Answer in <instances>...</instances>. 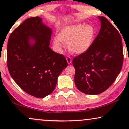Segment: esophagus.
<instances>
[{
    "instance_id": "34e87169",
    "label": "esophagus",
    "mask_w": 129,
    "mask_h": 129,
    "mask_svg": "<svg viewBox=\"0 0 129 129\" xmlns=\"http://www.w3.org/2000/svg\"><path fill=\"white\" fill-rule=\"evenodd\" d=\"M66 60L67 61L68 64H70V63H72V59H71V57H70V56H67Z\"/></svg>"
}]
</instances>
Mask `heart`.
Returning <instances> with one entry per match:
<instances>
[{
  "instance_id": "b5f03b06",
  "label": "heart",
  "mask_w": 129,
  "mask_h": 129,
  "mask_svg": "<svg viewBox=\"0 0 129 129\" xmlns=\"http://www.w3.org/2000/svg\"><path fill=\"white\" fill-rule=\"evenodd\" d=\"M96 36V30L92 25H72L63 28L54 38V45L62 48V42L69 44V49L76 54H81L88 50L92 45Z\"/></svg>"
}]
</instances>
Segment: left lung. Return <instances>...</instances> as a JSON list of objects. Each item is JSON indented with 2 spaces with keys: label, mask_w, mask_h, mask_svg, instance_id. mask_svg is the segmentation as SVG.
Listing matches in <instances>:
<instances>
[{
  "label": "left lung",
  "mask_w": 129,
  "mask_h": 129,
  "mask_svg": "<svg viewBox=\"0 0 129 129\" xmlns=\"http://www.w3.org/2000/svg\"><path fill=\"white\" fill-rule=\"evenodd\" d=\"M98 17L101 29L92 45L72 61L77 88L92 95L104 92L112 85L120 73L124 60L119 31L106 17Z\"/></svg>",
  "instance_id": "left-lung-1"
}]
</instances>
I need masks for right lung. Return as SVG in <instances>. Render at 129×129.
Returning a JSON list of instances; mask_svg holds the SVG:
<instances>
[{
    "label": "right lung",
    "instance_id": "right-lung-1",
    "mask_svg": "<svg viewBox=\"0 0 129 129\" xmlns=\"http://www.w3.org/2000/svg\"><path fill=\"white\" fill-rule=\"evenodd\" d=\"M51 29L41 17L26 19L8 38L7 66L16 83L26 93L42 98L55 88L57 78L67 66L66 57L50 48ZM35 41L31 44L30 41Z\"/></svg>",
    "mask_w": 129,
    "mask_h": 129
}]
</instances>
